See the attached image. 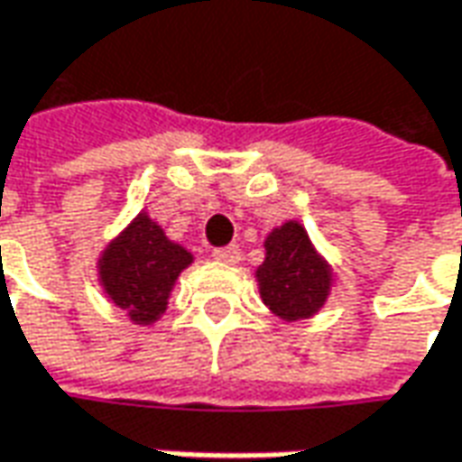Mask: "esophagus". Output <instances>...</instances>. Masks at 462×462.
Listing matches in <instances>:
<instances>
[{"label":"esophagus","instance_id":"1","mask_svg":"<svg viewBox=\"0 0 462 462\" xmlns=\"http://www.w3.org/2000/svg\"><path fill=\"white\" fill-rule=\"evenodd\" d=\"M213 259H218V262H224V264H236L238 259H241V249H238L236 244H231V246H221V249H216V252H213Z\"/></svg>","mask_w":462,"mask_h":462}]
</instances>
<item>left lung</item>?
<instances>
[{
    "label": "left lung",
    "instance_id": "1",
    "mask_svg": "<svg viewBox=\"0 0 462 462\" xmlns=\"http://www.w3.org/2000/svg\"><path fill=\"white\" fill-rule=\"evenodd\" d=\"M264 249L267 256L256 269V282L269 310L287 323L320 310L333 284V272L315 252L308 231L297 221H287L269 234Z\"/></svg>",
    "mask_w": 462,
    "mask_h": 462
}]
</instances>
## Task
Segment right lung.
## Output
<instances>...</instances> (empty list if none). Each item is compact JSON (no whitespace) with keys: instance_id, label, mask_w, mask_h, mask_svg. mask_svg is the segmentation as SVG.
Listing matches in <instances>:
<instances>
[{"instance_id":"obj_1","label":"right lung","mask_w":462,"mask_h":462,"mask_svg":"<svg viewBox=\"0 0 462 462\" xmlns=\"http://www.w3.org/2000/svg\"><path fill=\"white\" fill-rule=\"evenodd\" d=\"M193 254L170 241L147 213H139L98 259V280L116 308L132 323H154L167 308V297Z\"/></svg>"}]
</instances>
